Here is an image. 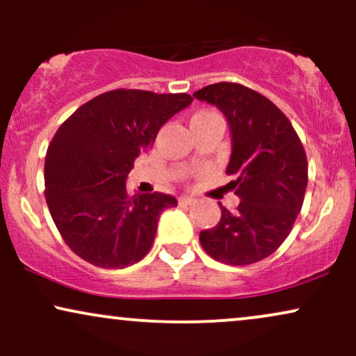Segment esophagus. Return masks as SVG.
<instances>
[{"label": "esophagus", "instance_id": "esophagus-1", "mask_svg": "<svg viewBox=\"0 0 356 356\" xmlns=\"http://www.w3.org/2000/svg\"><path fill=\"white\" fill-rule=\"evenodd\" d=\"M194 202V197H186V195H184V197H179V204H181V206H192Z\"/></svg>", "mask_w": 356, "mask_h": 356}]
</instances>
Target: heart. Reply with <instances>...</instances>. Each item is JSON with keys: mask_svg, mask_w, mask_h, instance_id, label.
Returning <instances> with one entry per match:
<instances>
[{"mask_svg": "<svg viewBox=\"0 0 356 356\" xmlns=\"http://www.w3.org/2000/svg\"><path fill=\"white\" fill-rule=\"evenodd\" d=\"M207 115H212V112H207V110H202V112H197V113H194V117H192V118H199V117H207Z\"/></svg>", "mask_w": 356, "mask_h": 356, "instance_id": "heart-1", "label": "heart"}]
</instances>
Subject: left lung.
Masks as SVG:
<instances>
[{
    "label": "left lung",
    "instance_id": "obj_1",
    "mask_svg": "<svg viewBox=\"0 0 356 356\" xmlns=\"http://www.w3.org/2000/svg\"><path fill=\"white\" fill-rule=\"evenodd\" d=\"M229 122L231 161L226 172L241 202L236 212L220 206V220L201 231L204 251L216 261L246 266L276 251L293 229L308 186L306 152L291 122L254 90L232 81L194 93Z\"/></svg>",
    "mask_w": 356,
    "mask_h": 356
}]
</instances>
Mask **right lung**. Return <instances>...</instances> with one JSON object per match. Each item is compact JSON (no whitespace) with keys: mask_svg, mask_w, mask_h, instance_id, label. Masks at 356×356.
Returning a JSON list of instances; mask_svg holds the SVG:
<instances>
[{"mask_svg":"<svg viewBox=\"0 0 356 356\" xmlns=\"http://www.w3.org/2000/svg\"><path fill=\"white\" fill-rule=\"evenodd\" d=\"M187 93L110 90L76 108L53 136L44 157V197L67 246L99 268L138 263L154 244L172 195H132L127 175L170 117L191 105Z\"/></svg>","mask_w":356,"mask_h":356,"instance_id":"obj_1","label":"right lung"}]
</instances>
